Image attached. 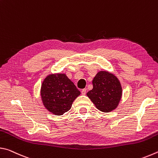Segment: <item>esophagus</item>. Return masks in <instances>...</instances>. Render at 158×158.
<instances>
[{
  "label": "esophagus",
  "instance_id": "obj_1",
  "mask_svg": "<svg viewBox=\"0 0 158 158\" xmlns=\"http://www.w3.org/2000/svg\"><path fill=\"white\" fill-rule=\"evenodd\" d=\"M86 89H82L81 90V93H82V95H85V93H86Z\"/></svg>",
  "mask_w": 158,
  "mask_h": 158
}]
</instances>
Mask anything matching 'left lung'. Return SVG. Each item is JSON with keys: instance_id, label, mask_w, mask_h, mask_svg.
Here are the masks:
<instances>
[{"instance_id": "1", "label": "left lung", "mask_w": 158, "mask_h": 158, "mask_svg": "<svg viewBox=\"0 0 158 158\" xmlns=\"http://www.w3.org/2000/svg\"><path fill=\"white\" fill-rule=\"evenodd\" d=\"M93 88L87 95L99 110L109 112L118 105L122 95L121 85L113 74L102 71L93 80Z\"/></svg>"}]
</instances>
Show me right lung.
Returning <instances> with one entry per match:
<instances>
[{
	"label": "right lung",
	"mask_w": 158,
	"mask_h": 158,
	"mask_svg": "<svg viewBox=\"0 0 158 158\" xmlns=\"http://www.w3.org/2000/svg\"><path fill=\"white\" fill-rule=\"evenodd\" d=\"M79 95V90L65 74H51L42 83L41 96L44 105L56 116L69 111Z\"/></svg>",
	"instance_id": "add662e5"
}]
</instances>
